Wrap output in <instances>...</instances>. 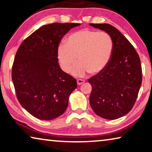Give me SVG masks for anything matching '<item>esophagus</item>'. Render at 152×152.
I'll return each instance as SVG.
<instances>
[{
  "mask_svg": "<svg viewBox=\"0 0 152 152\" xmlns=\"http://www.w3.org/2000/svg\"><path fill=\"white\" fill-rule=\"evenodd\" d=\"M84 82H85V80H82V79H77V84H78V85H80V84H83Z\"/></svg>",
  "mask_w": 152,
  "mask_h": 152,
  "instance_id": "obj_1",
  "label": "esophagus"
}]
</instances>
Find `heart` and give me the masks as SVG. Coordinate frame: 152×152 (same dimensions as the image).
Wrapping results in <instances>:
<instances>
[{
  "label": "heart",
  "instance_id": "obj_1",
  "mask_svg": "<svg viewBox=\"0 0 152 152\" xmlns=\"http://www.w3.org/2000/svg\"><path fill=\"white\" fill-rule=\"evenodd\" d=\"M114 49L110 34L104 31L82 29L69 36L66 43L58 48V58L64 72H69L78 57L80 62L73 68L75 76H84L90 71L97 74L109 64Z\"/></svg>",
  "mask_w": 152,
  "mask_h": 152
}]
</instances>
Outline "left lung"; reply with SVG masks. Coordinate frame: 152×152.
<instances>
[{
	"mask_svg": "<svg viewBox=\"0 0 152 152\" xmlns=\"http://www.w3.org/2000/svg\"><path fill=\"white\" fill-rule=\"evenodd\" d=\"M90 25L110 34L114 44L106 68L88 79L92 88L90 104L99 116L119 119L132 109L137 100L142 82L140 56L127 38L112 25Z\"/></svg>",
	"mask_w": 152,
	"mask_h": 152,
	"instance_id": "1",
	"label": "left lung"
}]
</instances>
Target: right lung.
<instances>
[{"label": "right lung", "instance_id": "right-lung-1", "mask_svg": "<svg viewBox=\"0 0 152 152\" xmlns=\"http://www.w3.org/2000/svg\"><path fill=\"white\" fill-rule=\"evenodd\" d=\"M80 23L45 25L27 37L15 55L12 80L19 103L33 117L51 120L65 112L76 80L58 62L61 39Z\"/></svg>", "mask_w": 152, "mask_h": 152}]
</instances>
